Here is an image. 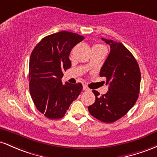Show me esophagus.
Listing matches in <instances>:
<instances>
[{
  "label": "esophagus",
  "instance_id": "esophagus-1",
  "mask_svg": "<svg viewBox=\"0 0 157 157\" xmlns=\"http://www.w3.org/2000/svg\"><path fill=\"white\" fill-rule=\"evenodd\" d=\"M83 90L84 91H90V88H88L86 85L83 86Z\"/></svg>",
  "mask_w": 157,
  "mask_h": 157
}]
</instances>
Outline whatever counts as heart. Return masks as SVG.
<instances>
[{"label":"heart","mask_w":157,"mask_h":157,"mask_svg":"<svg viewBox=\"0 0 157 157\" xmlns=\"http://www.w3.org/2000/svg\"><path fill=\"white\" fill-rule=\"evenodd\" d=\"M103 47V46L100 45V44H95V45L93 47V48H95V47Z\"/></svg>","instance_id":"heart-1"}]
</instances>
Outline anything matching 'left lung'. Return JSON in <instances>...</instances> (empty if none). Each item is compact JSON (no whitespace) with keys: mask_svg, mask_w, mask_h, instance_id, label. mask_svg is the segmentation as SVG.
I'll list each match as a JSON object with an SVG mask.
<instances>
[{"mask_svg":"<svg viewBox=\"0 0 157 157\" xmlns=\"http://www.w3.org/2000/svg\"><path fill=\"white\" fill-rule=\"evenodd\" d=\"M101 39L110 47V54L99 73L106 78L108 91L100 96L98 91L93 90L96 101L88 107V110L98 120L112 123L124 117L136 102L141 73L136 60L122 44Z\"/></svg>","mask_w":157,"mask_h":157,"instance_id":"obj_1","label":"left lung"}]
</instances>
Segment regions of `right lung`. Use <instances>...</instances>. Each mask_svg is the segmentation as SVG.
Segmentation results:
<instances>
[{
    "label": "right lung",
    "instance_id": "add662e5",
    "mask_svg": "<svg viewBox=\"0 0 157 157\" xmlns=\"http://www.w3.org/2000/svg\"><path fill=\"white\" fill-rule=\"evenodd\" d=\"M83 39L76 33L61 31L42 38L32 52L29 92L36 108L49 119L64 117L82 91L81 83L63 84L61 78L71 67L72 49Z\"/></svg>",
    "mask_w": 157,
    "mask_h": 157
}]
</instances>
